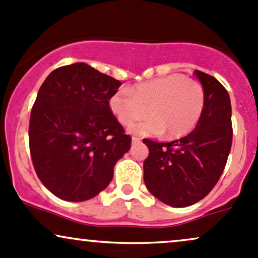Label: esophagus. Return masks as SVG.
<instances>
[{
  "mask_svg": "<svg viewBox=\"0 0 258 258\" xmlns=\"http://www.w3.org/2000/svg\"><path fill=\"white\" fill-rule=\"evenodd\" d=\"M132 142H134V143L141 142V138L138 137V136H134V137H132Z\"/></svg>",
  "mask_w": 258,
  "mask_h": 258,
  "instance_id": "1",
  "label": "esophagus"
}]
</instances>
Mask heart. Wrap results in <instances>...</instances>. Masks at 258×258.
Wrapping results in <instances>:
<instances>
[{
    "label": "heart",
    "mask_w": 258,
    "mask_h": 258,
    "mask_svg": "<svg viewBox=\"0 0 258 258\" xmlns=\"http://www.w3.org/2000/svg\"><path fill=\"white\" fill-rule=\"evenodd\" d=\"M202 84L183 75H170L118 90L109 100V107L122 126L151 115L136 124L132 131L140 135H159L176 138L196 127L205 109Z\"/></svg>",
    "instance_id": "heart-1"
}]
</instances>
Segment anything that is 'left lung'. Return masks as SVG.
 Instances as JSON below:
<instances>
[{
  "label": "left lung",
  "instance_id": "1",
  "mask_svg": "<svg viewBox=\"0 0 258 258\" xmlns=\"http://www.w3.org/2000/svg\"><path fill=\"white\" fill-rule=\"evenodd\" d=\"M194 73L206 94L194 131L171 142L143 140L149 148L143 163L144 183L171 207H187L207 196L224 170L233 142L228 90L213 76L198 70Z\"/></svg>",
  "mask_w": 258,
  "mask_h": 258
}]
</instances>
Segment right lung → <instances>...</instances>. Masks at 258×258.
Instances as JSON below:
<instances>
[{
  "mask_svg": "<svg viewBox=\"0 0 258 258\" xmlns=\"http://www.w3.org/2000/svg\"><path fill=\"white\" fill-rule=\"evenodd\" d=\"M121 82L83 62L53 70L41 84L29 121L36 175L56 197L82 202L109 185L131 147L109 107Z\"/></svg>",
  "mask_w": 258,
  "mask_h": 258,
  "instance_id": "add662e5",
  "label": "right lung"
}]
</instances>
